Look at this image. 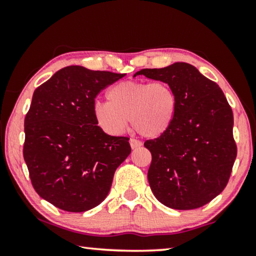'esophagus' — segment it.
<instances>
[{"instance_id":"esophagus-1","label":"esophagus","mask_w":256,"mask_h":256,"mask_svg":"<svg viewBox=\"0 0 256 256\" xmlns=\"http://www.w3.org/2000/svg\"><path fill=\"white\" fill-rule=\"evenodd\" d=\"M129 143H130L132 149L140 148V146H142V142H141V141H138V140H136V138H130V141H129Z\"/></svg>"}]
</instances>
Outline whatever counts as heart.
Returning <instances> with one entry per match:
<instances>
[{"label": "heart", "instance_id": "obj_1", "mask_svg": "<svg viewBox=\"0 0 256 256\" xmlns=\"http://www.w3.org/2000/svg\"><path fill=\"white\" fill-rule=\"evenodd\" d=\"M108 102H96V124L110 135H118L132 126L143 138H156L169 130L176 116L177 96L166 82L124 80L107 92Z\"/></svg>", "mask_w": 256, "mask_h": 256}]
</instances>
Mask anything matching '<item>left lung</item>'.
<instances>
[{
  "label": "left lung",
  "mask_w": 256,
  "mask_h": 256,
  "mask_svg": "<svg viewBox=\"0 0 256 256\" xmlns=\"http://www.w3.org/2000/svg\"><path fill=\"white\" fill-rule=\"evenodd\" d=\"M138 74L168 82L177 96L169 130L144 142L152 152V194L170 208H202L226 188L236 158L232 108L222 88L188 62L143 68L134 76Z\"/></svg>",
  "instance_id": "1"
}]
</instances>
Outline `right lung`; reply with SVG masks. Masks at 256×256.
Instances as JSON below:
<instances>
[{
  "instance_id": "obj_1",
  "label": "right lung",
  "mask_w": 256,
  "mask_h": 256,
  "mask_svg": "<svg viewBox=\"0 0 256 256\" xmlns=\"http://www.w3.org/2000/svg\"><path fill=\"white\" fill-rule=\"evenodd\" d=\"M124 76L73 65L34 90L23 156L34 188L56 208L85 212L101 204L130 154L129 138L107 135L93 114L98 94Z\"/></svg>"
}]
</instances>
